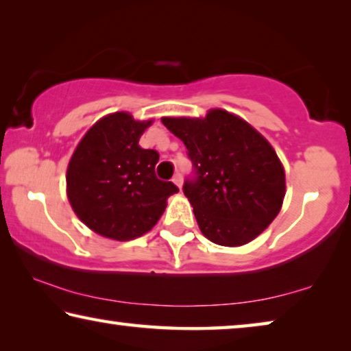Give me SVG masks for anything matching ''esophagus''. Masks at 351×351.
Masks as SVG:
<instances>
[{"label": "esophagus", "instance_id": "obj_1", "mask_svg": "<svg viewBox=\"0 0 351 351\" xmlns=\"http://www.w3.org/2000/svg\"><path fill=\"white\" fill-rule=\"evenodd\" d=\"M171 181H173V182L176 184V186L181 189V186H182V175H181V173H176V175L173 176V180H171Z\"/></svg>", "mask_w": 351, "mask_h": 351}]
</instances>
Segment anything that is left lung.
I'll return each mask as SVG.
<instances>
[{"instance_id":"8db88e82","label":"left lung","mask_w":351,"mask_h":351,"mask_svg":"<svg viewBox=\"0 0 351 351\" xmlns=\"http://www.w3.org/2000/svg\"><path fill=\"white\" fill-rule=\"evenodd\" d=\"M162 123L184 142L193 164L182 190L206 239L241 246L263 232L285 198V170L269 142L218 108L204 119L162 117Z\"/></svg>"}]
</instances>
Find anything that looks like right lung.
<instances>
[{
  "label": "right lung",
  "mask_w": 351,
  "mask_h": 351,
  "mask_svg": "<svg viewBox=\"0 0 351 351\" xmlns=\"http://www.w3.org/2000/svg\"><path fill=\"white\" fill-rule=\"evenodd\" d=\"M153 121L112 112L97 121L77 145L66 171L68 199L75 215L94 232L125 241L148 232L178 189L158 180L156 150L139 139Z\"/></svg>",
  "instance_id": "right-lung-1"
}]
</instances>
